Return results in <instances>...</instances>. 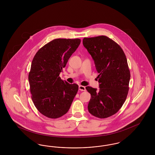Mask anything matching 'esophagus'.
<instances>
[{
    "label": "esophagus",
    "instance_id": "esophagus-1",
    "mask_svg": "<svg viewBox=\"0 0 155 155\" xmlns=\"http://www.w3.org/2000/svg\"><path fill=\"white\" fill-rule=\"evenodd\" d=\"M78 88H79V90H80L81 91H86L85 87H84V86H82V85H79Z\"/></svg>",
    "mask_w": 155,
    "mask_h": 155
}]
</instances>
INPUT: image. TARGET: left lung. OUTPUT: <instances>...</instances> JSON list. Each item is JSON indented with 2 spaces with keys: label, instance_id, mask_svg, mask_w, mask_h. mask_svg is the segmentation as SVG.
<instances>
[{
  "label": "left lung",
  "instance_id": "obj_1",
  "mask_svg": "<svg viewBox=\"0 0 155 155\" xmlns=\"http://www.w3.org/2000/svg\"><path fill=\"white\" fill-rule=\"evenodd\" d=\"M82 42L99 73V90L86 87L91 95L88 109L96 117L107 118L121 109L128 95L130 71L127 60L119 45L109 37L84 38Z\"/></svg>",
  "mask_w": 155,
  "mask_h": 155
}]
</instances>
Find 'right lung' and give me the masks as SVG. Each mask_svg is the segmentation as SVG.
<instances>
[{
  "mask_svg": "<svg viewBox=\"0 0 155 155\" xmlns=\"http://www.w3.org/2000/svg\"><path fill=\"white\" fill-rule=\"evenodd\" d=\"M80 43V39H53L39 49L32 61L31 98L38 110L48 118L64 115L78 92L77 84L62 80L59 74Z\"/></svg>",
  "mask_w": 155,
  "mask_h": 155,
  "instance_id": "right-lung-1",
  "label": "right lung"
}]
</instances>
